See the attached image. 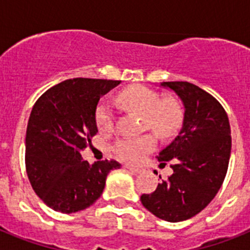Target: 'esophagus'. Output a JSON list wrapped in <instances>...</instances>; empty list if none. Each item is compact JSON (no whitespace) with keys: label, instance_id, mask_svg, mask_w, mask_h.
<instances>
[{"label":"esophagus","instance_id":"1","mask_svg":"<svg viewBox=\"0 0 250 250\" xmlns=\"http://www.w3.org/2000/svg\"><path fill=\"white\" fill-rule=\"evenodd\" d=\"M126 169H129L130 171H132V173H135V174H143L145 173L146 170L144 169V167H125Z\"/></svg>","mask_w":250,"mask_h":250}]
</instances>
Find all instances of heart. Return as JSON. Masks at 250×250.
Segmentation results:
<instances>
[{"mask_svg": "<svg viewBox=\"0 0 250 250\" xmlns=\"http://www.w3.org/2000/svg\"><path fill=\"white\" fill-rule=\"evenodd\" d=\"M119 105L134 111L144 119V126L161 138L174 135L182 125L183 110L173 99L161 100L158 92L146 86L135 85L123 90L116 98ZM95 121L101 131H109L114 125V115L106 104H100L95 112ZM155 139L151 135L119 139L114 145V152L127 163L136 164L151 151Z\"/></svg>", "mask_w": 250, "mask_h": 250, "instance_id": "b5f03b06", "label": "heart"}]
</instances>
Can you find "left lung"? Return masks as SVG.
I'll return each mask as SVG.
<instances>
[{
  "instance_id": "1",
  "label": "left lung",
  "mask_w": 250,
  "mask_h": 250,
  "mask_svg": "<svg viewBox=\"0 0 250 250\" xmlns=\"http://www.w3.org/2000/svg\"><path fill=\"white\" fill-rule=\"evenodd\" d=\"M160 86L182 100L184 119L178 136L158 155L161 167L173 160L174 174L140 200L155 216L176 223L200 213L219 191L230 158V125L219 101L194 83L170 81Z\"/></svg>"
}]
</instances>
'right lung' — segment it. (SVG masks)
<instances>
[{
    "label": "right lung",
    "mask_w": 250,
    "mask_h": 250,
    "mask_svg": "<svg viewBox=\"0 0 250 250\" xmlns=\"http://www.w3.org/2000/svg\"><path fill=\"white\" fill-rule=\"evenodd\" d=\"M121 81L71 79L48 89L32 107L26 131V170L35 193L65 214L89 208L100 198L106 178L121 165L89 164L81 151L98 132L96 107Z\"/></svg>",
    "instance_id": "right-lung-1"
}]
</instances>
